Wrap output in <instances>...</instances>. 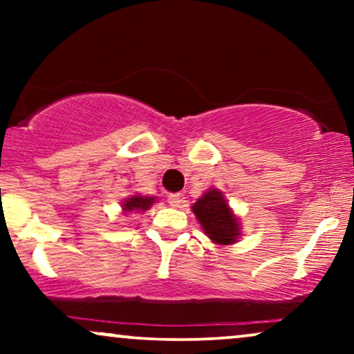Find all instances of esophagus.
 Returning a JSON list of instances; mask_svg holds the SVG:
<instances>
[{"label": "esophagus", "instance_id": "esophagus-1", "mask_svg": "<svg viewBox=\"0 0 354 354\" xmlns=\"http://www.w3.org/2000/svg\"><path fill=\"white\" fill-rule=\"evenodd\" d=\"M185 201V198L181 196V194H169L168 196V203H169V206H173V208H180L181 206V203Z\"/></svg>", "mask_w": 354, "mask_h": 354}]
</instances>
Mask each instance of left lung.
Wrapping results in <instances>:
<instances>
[{"label": "left lung", "mask_w": 354, "mask_h": 354, "mask_svg": "<svg viewBox=\"0 0 354 354\" xmlns=\"http://www.w3.org/2000/svg\"><path fill=\"white\" fill-rule=\"evenodd\" d=\"M191 209L211 241L223 246L233 245L238 241L241 226L221 191L214 188L208 189L191 206Z\"/></svg>", "instance_id": "8db88e82"}]
</instances>
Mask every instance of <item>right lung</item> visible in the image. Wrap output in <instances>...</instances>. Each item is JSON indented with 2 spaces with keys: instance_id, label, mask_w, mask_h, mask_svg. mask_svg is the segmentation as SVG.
<instances>
[{
  "instance_id": "1",
  "label": "right lung",
  "mask_w": 354,
  "mask_h": 354,
  "mask_svg": "<svg viewBox=\"0 0 354 354\" xmlns=\"http://www.w3.org/2000/svg\"><path fill=\"white\" fill-rule=\"evenodd\" d=\"M153 203V196H140V194H135V196L126 198L123 201V211H146L151 208Z\"/></svg>"
}]
</instances>
